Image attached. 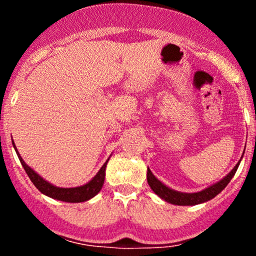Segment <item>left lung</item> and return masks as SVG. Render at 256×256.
I'll return each instance as SVG.
<instances>
[{"instance_id": "8db88e82", "label": "left lung", "mask_w": 256, "mask_h": 256, "mask_svg": "<svg viewBox=\"0 0 256 256\" xmlns=\"http://www.w3.org/2000/svg\"><path fill=\"white\" fill-rule=\"evenodd\" d=\"M240 160L238 161L236 166L231 170V172L228 173V176H225L222 180H219L218 183L210 185V186L206 188L204 190L198 192H177V190H173L171 188L166 186L165 184L161 183L158 179L152 174L150 170L148 168V172H146V180H148L149 186L152 188V190L154 192L158 198L165 200L166 202L172 204L177 206H195L198 204H204V202L210 201L213 198H216L218 194H220L222 190L225 189V186L230 183L232 177L236 173L237 168H238Z\"/></svg>"}]
</instances>
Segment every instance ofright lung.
I'll list each match as a JSON object with an SVG mask.
<instances>
[{
  "label": "right lung",
  "instance_id": "obj_1",
  "mask_svg": "<svg viewBox=\"0 0 256 256\" xmlns=\"http://www.w3.org/2000/svg\"><path fill=\"white\" fill-rule=\"evenodd\" d=\"M14 149H16L18 158H19L20 162H22V167H24L25 172L28 173V178L31 179V182L34 183V186L40 190V192L44 194L46 196L49 198L58 200V201L64 202H71V204H77V202H84L92 198L94 196H96L100 192V190L102 189V185L104 183V177H106V167H107V162L110 158H107V161L104 164V166L100 168V171L96 173V176L91 179L90 182H88L86 184L82 185V186L77 188H58L55 186L46 182V179L40 177L38 173H36L30 166H28L25 164V161L22 160L20 154L16 150V146L14 144Z\"/></svg>",
  "mask_w": 256,
  "mask_h": 256
}]
</instances>
